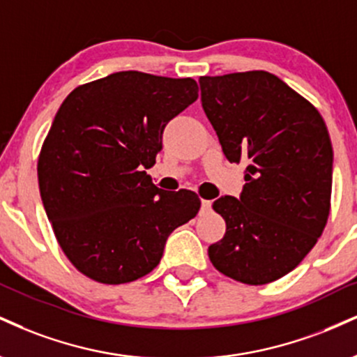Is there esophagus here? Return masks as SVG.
Masks as SVG:
<instances>
[{
	"label": "esophagus",
	"mask_w": 357,
	"mask_h": 357,
	"mask_svg": "<svg viewBox=\"0 0 357 357\" xmlns=\"http://www.w3.org/2000/svg\"><path fill=\"white\" fill-rule=\"evenodd\" d=\"M201 209H203V211H209V209H211V201L208 199L201 201Z\"/></svg>",
	"instance_id": "obj_1"
}]
</instances>
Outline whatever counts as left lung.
Masks as SVG:
<instances>
[{"mask_svg":"<svg viewBox=\"0 0 357 357\" xmlns=\"http://www.w3.org/2000/svg\"><path fill=\"white\" fill-rule=\"evenodd\" d=\"M201 102L229 162H246L241 196L213 209L226 234L209 246L214 268L259 286L291 273L328 222L333 146L319 111L268 71L199 78Z\"/></svg>","mask_w":357,"mask_h":357,"instance_id":"left-lung-1","label":"left lung"}]
</instances>
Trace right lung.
<instances>
[{"mask_svg":"<svg viewBox=\"0 0 357 357\" xmlns=\"http://www.w3.org/2000/svg\"><path fill=\"white\" fill-rule=\"evenodd\" d=\"M196 100L191 78L119 71L78 86L59 106L38 181L56 239L81 274L102 284L146 276L167 236L199 211L196 192L162 191L144 171L166 124Z\"/></svg>","mask_w":357,"mask_h":357,"instance_id":"1","label":"right lung"}]
</instances>
